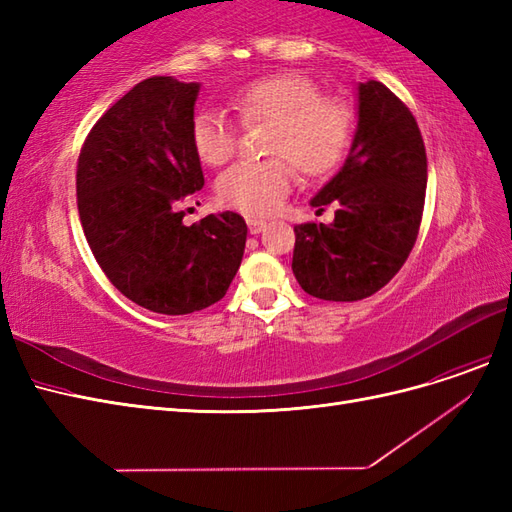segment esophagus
Returning a JSON list of instances; mask_svg holds the SVG:
<instances>
[{
  "instance_id": "obj_1",
  "label": "esophagus",
  "mask_w": 512,
  "mask_h": 512,
  "mask_svg": "<svg viewBox=\"0 0 512 512\" xmlns=\"http://www.w3.org/2000/svg\"><path fill=\"white\" fill-rule=\"evenodd\" d=\"M265 226H267L265 220H258V218H250V220H247V228H250L252 235H258V232L265 230Z\"/></svg>"
}]
</instances>
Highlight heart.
<instances>
[{
    "label": "heart",
    "mask_w": 512,
    "mask_h": 512,
    "mask_svg": "<svg viewBox=\"0 0 512 512\" xmlns=\"http://www.w3.org/2000/svg\"><path fill=\"white\" fill-rule=\"evenodd\" d=\"M228 104L243 126L267 123L262 149L271 158L239 162L218 177L224 205L247 215H267L282 205L294 168L307 179L333 173L348 156L356 117L344 98L324 96L318 83L297 72H273L237 87ZM190 143L207 166L235 153V128L220 108H200L190 121Z\"/></svg>",
    "instance_id": "b5f03b06"
}]
</instances>
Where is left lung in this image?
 I'll use <instances>...</instances> for the list:
<instances>
[{
  "instance_id": "left-lung-1",
  "label": "left lung",
  "mask_w": 512,
  "mask_h": 512,
  "mask_svg": "<svg viewBox=\"0 0 512 512\" xmlns=\"http://www.w3.org/2000/svg\"><path fill=\"white\" fill-rule=\"evenodd\" d=\"M427 153L410 108L380 81L359 85V128L346 164L312 205L333 224L294 226L292 273L322 301H361L404 267L423 220Z\"/></svg>"
}]
</instances>
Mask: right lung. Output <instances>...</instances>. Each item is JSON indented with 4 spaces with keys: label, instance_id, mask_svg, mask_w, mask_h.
Instances as JSON below:
<instances>
[{
    "label": "right lung",
    "instance_id": "1",
    "mask_svg": "<svg viewBox=\"0 0 512 512\" xmlns=\"http://www.w3.org/2000/svg\"><path fill=\"white\" fill-rule=\"evenodd\" d=\"M198 83L151 76L89 130L76 164L87 243L111 284L166 316L218 303L237 275L247 226L235 211L185 226L181 203L205 185L190 143Z\"/></svg>",
    "mask_w": 512,
    "mask_h": 512
}]
</instances>
